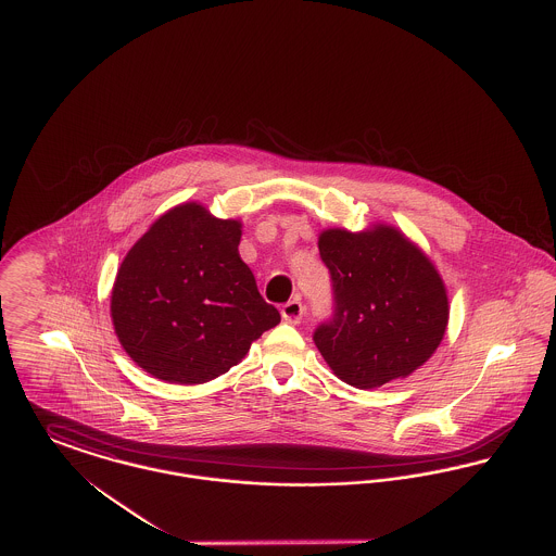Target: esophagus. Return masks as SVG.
Listing matches in <instances>:
<instances>
[{
  "label": "esophagus",
  "instance_id": "obj_1",
  "mask_svg": "<svg viewBox=\"0 0 556 556\" xmlns=\"http://www.w3.org/2000/svg\"><path fill=\"white\" fill-rule=\"evenodd\" d=\"M281 317H283V320L291 323V325H298L302 320V317H304V304L300 302V298H293L288 304H283Z\"/></svg>",
  "mask_w": 556,
  "mask_h": 556
}]
</instances>
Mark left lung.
<instances>
[{
    "label": "left lung",
    "mask_w": 556,
    "mask_h": 556,
    "mask_svg": "<svg viewBox=\"0 0 556 556\" xmlns=\"http://www.w3.org/2000/svg\"><path fill=\"white\" fill-rule=\"evenodd\" d=\"M318 252L331 273L336 313L315 331L331 370L375 390L424 367L448 327V291L424 250L392 225L325 229Z\"/></svg>",
    "instance_id": "obj_1"
}]
</instances>
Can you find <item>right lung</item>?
Returning <instances> with one entry per match:
<instances>
[{
	"instance_id": "obj_1",
	"label": "right lung",
	"mask_w": 556,
	"mask_h": 556,
	"mask_svg": "<svg viewBox=\"0 0 556 556\" xmlns=\"http://www.w3.org/2000/svg\"><path fill=\"white\" fill-rule=\"evenodd\" d=\"M241 220L179 204L132 243L110 317L125 352L152 377L193 386L241 363L281 317L239 258Z\"/></svg>"
}]
</instances>
